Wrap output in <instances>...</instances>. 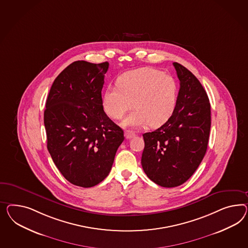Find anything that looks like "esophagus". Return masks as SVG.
Segmentation results:
<instances>
[{
	"mask_svg": "<svg viewBox=\"0 0 248 248\" xmlns=\"http://www.w3.org/2000/svg\"><path fill=\"white\" fill-rule=\"evenodd\" d=\"M124 135H125L126 139H132L133 137L135 136V133L133 132V131H129V130H126V131H125V133H124Z\"/></svg>",
	"mask_w": 248,
	"mask_h": 248,
	"instance_id": "esophagus-1",
	"label": "esophagus"
}]
</instances>
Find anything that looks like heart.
Masks as SVG:
<instances>
[{
  "instance_id": "obj_1",
  "label": "heart",
  "mask_w": 248,
  "mask_h": 248,
  "mask_svg": "<svg viewBox=\"0 0 248 248\" xmlns=\"http://www.w3.org/2000/svg\"><path fill=\"white\" fill-rule=\"evenodd\" d=\"M117 87L106 88L102 106L106 114L119 120L134 107L133 113L123 121L124 127H159L170 120L178 102V83L174 78L153 67H141L122 74Z\"/></svg>"
}]
</instances>
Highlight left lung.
Wrapping results in <instances>:
<instances>
[{
  "mask_svg": "<svg viewBox=\"0 0 248 248\" xmlns=\"http://www.w3.org/2000/svg\"><path fill=\"white\" fill-rule=\"evenodd\" d=\"M180 80L174 113L152 133L142 134L141 166L151 181L161 187L183 184L200 166L208 148L211 112L208 94L186 67L173 63Z\"/></svg>",
  "mask_w": 248,
  "mask_h": 248,
  "instance_id": "1",
  "label": "left lung"
}]
</instances>
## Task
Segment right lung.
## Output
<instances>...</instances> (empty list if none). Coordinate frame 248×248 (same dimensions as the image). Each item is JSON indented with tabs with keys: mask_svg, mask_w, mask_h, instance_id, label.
I'll return each mask as SVG.
<instances>
[{
	"mask_svg": "<svg viewBox=\"0 0 248 248\" xmlns=\"http://www.w3.org/2000/svg\"><path fill=\"white\" fill-rule=\"evenodd\" d=\"M108 62L75 61L54 80L46 102L47 147L64 178L76 186L104 181L124 141V131L102 106Z\"/></svg>",
	"mask_w": 248,
	"mask_h": 248,
	"instance_id": "add662e5",
	"label": "right lung"
}]
</instances>
